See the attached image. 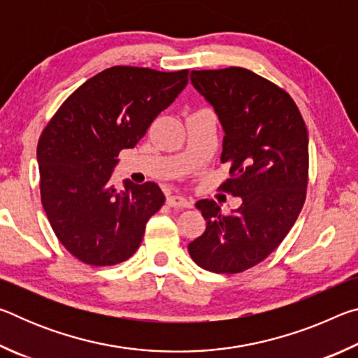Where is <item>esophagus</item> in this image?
<instances>
[{"instance_id":"34e87169","label":"esophagus","mask_w":358,"mask_h":358,"mask_svg":"<svg viewBox=\"0 0 358 358\" xmlns=\"http://www.w3.org/2000/svg\"><path fill=\"white\" fill-rule=\"evenodd\" d=\"M169 207H177V208H191L192 207V199L180 196V194H172L167 197Z\"/></svg>"}]
</instances>
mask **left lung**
I'll return each mask as SVG.
<instances>
[{
  "instance_id": "8db88e82",
  "label": "left lung",
  "mask_w": 358,
  "mask_h": 358,
  "mask_svg": "<svg viewBox=\"0 0 358 358\" xmlns=\"http://www.w3.org/2000/svg\"><path fill=\"white\" fill-rule=\"evenodd\" d=\"M194 88L213 106L224 129L220 186L243 203L224 215L202 199L207 229L187 245L191 259L213 273H241L270 256L299 217L308 186V131L287 92L245 68L192 71Z\"/></svg>"
}]
</instances>
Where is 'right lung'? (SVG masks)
Returning a JSON list of instances; mask_svg holds the SVG:
<instances>
[{"label":"right lung","instance_id":"obj_1","mask_svg":"<svg viewBox=\"0 0 358 358\" xmlns=\"http://www.w3.org/2000/svg\"><path fill=\"white\" fill-rule=\"evenodd\" d=\"M189 71L113 66L66 99L38 142L41 201L57 238L80 262L107 266L141 246L147 221L166 202L153 181L123 189L112 171L153 120L183 92Z\"/></svg>","mask_w":358,"mask_h":358}]
</instances>
